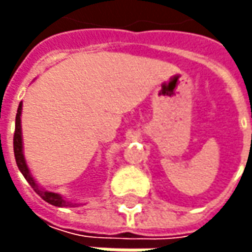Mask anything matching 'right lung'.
Listing matches in <instances>:
<instances>
[{
  "mask_svg": "<svg viewBox=\"0 0 252 252\" xmlns=\"http://www.w3.org/2000/svg\"><path fill=\"white\" fill-rule=\"evenodd\" d=\"M21 111H22V102L19 103L18 106V112H16V118H15V133H14V154H15V160H16V165L19 171L22 172V175L25 177V179L29 182V185L34 189V192L40 196V198L46 200L47 203L53 205V206H71V203L65 202L59 193H54V192H46L43 189H40L34 179L31 177L29 174V169L26 167V162H25L24 154H22V133H21Z\"/></svg>",
  "mask_w": 252,
  "mask_h": 252,
  "instance_id": "right-lung-1",
  "label": "right lung"
}]
</instances>
